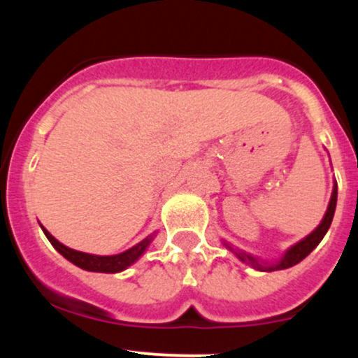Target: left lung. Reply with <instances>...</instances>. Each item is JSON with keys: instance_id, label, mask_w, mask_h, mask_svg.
I'll list each match as a JSON object with an SVG mask.
<instances>
[{"instance_id": "1", "label": "left lung", "mask_w": 358, "mask_h": 358, "mask_svg": "<svg viewBox=\"0 0 358 358\" xmlns=\"http://www.w3.org/2000/svg\"><path fill=\"white\" fill-rule=\"evenodd\" d=\"M335 207H336V182L334 185V192H331V199H330V203H328V208H327V213H324L322 224L318 225V227L315 229L313 232L310 234V236L305 237L303 241H299L298 244H294L293 248L287 249L285 256L281 257V261H278L276 264H271V266H262L261 262L257 261V259H254L252 256H249V254L242 252V250H237V249H232L231 245H227L229 249L234 250V252L237 254V257L241 259L242 262H248V264L252 266L254 269H259V271H278V269H287L291 268V266L298 264L299 261H303L308 254L313 250L316 245L322 242V239L324 237V234H327L328 229H330L331 225V220H334V213H335ZM266 264V262H264Z\"/></svg>"}]
</instances>
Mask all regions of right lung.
Masks as SVG:
<instances>
[{
	"instance_id": "obj_1",
	"label": "right lung",
	"mask_w": 358,
	"mask_h": 358,
	"mask_svg": "<svg viewBox=\"0 0 358 358\" xmlns=\"http://www.w3.org/2000/svg\"><path fill=\"white\" fill-rule=\"evenodd\" d=\"M42 231L47 236V239L50 241V244L59 250L62 256L69 259L72 264L79 266L80 269L92 271V273H121V271L129 268L133 262H136L141 257V254L145 252L148 245H150V242L153 241V236H150L134 245V248L127 249L121 254H116V256H94V254L80 252V250H73L67 248V245L60 244L45 227H42Z\"/></svg>"
}]
</instances>
